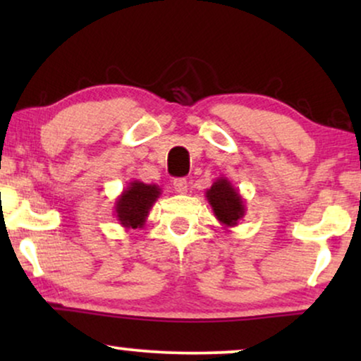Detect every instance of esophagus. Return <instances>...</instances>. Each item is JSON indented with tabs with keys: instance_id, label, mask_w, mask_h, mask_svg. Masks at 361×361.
<instances>
[{
	"instance_id": "1",
	"label": "esophagus",
	"mask_w": 361,
	"mask_h": 361,
	"mask_svg": "<svg viewBox=\"0 0 361 361\" xmlns=\"http://www.w3.org/2000/svg\"><path fill=\"white\" fill-rule=\"evenodd\" d=\"M172 185H174V190L177 194H185L187 187H189V182H187V179H176Z\"/></svg>"
}]
</instances>
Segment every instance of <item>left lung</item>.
I'll return each instance as SVG.
<instances>
[{
    "mask_svg": "<svg viewBox=\"0 0 361 361\" xmlns=\"http://www.w3.org/2000/svg\"><path fill=\"white\" fill-rule=\"evenodd\" d=\"M205 197L209 200L212 210H214L215 219L225 228L238 225V221L246 214L243 197L226 177H216L214 184L207 189Z\"/></svg>",
    "mask_w": 361,
    "mask_h": 361,
    "instance_id": "1",
    "label": "left lung"
}]
</instances>
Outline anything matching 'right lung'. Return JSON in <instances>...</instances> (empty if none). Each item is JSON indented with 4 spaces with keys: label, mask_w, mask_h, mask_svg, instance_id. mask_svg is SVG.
Returning a JSON list of instances; mask_svg holds the SVG:
<instances>
[{
    "label": "right lung",
    "mask_w": 361,
    "mask_h": 361,
    "mask_svg": "<svg viewBox=\"0 0 361 361\" xmlns=\"http://www.w3.org/2000/svg\"><path fill=\"white\" fill-rule=\"evenodd\" d=\"M161 189L156 184H145L141 180H131L123 189L115 202V216L126 230L142 228L147 215L156 200L159 199Z\"/></svg>",
    "instance_id": "add662e5"
}]
</instances>
